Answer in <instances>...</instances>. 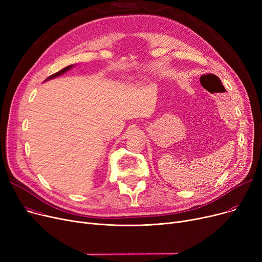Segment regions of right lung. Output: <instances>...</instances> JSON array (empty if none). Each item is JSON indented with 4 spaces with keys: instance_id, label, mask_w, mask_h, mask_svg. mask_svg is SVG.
<instances>
[{
    "instance_id": "add662e5",
    "label": "right lung",
    "mask_w": 262,
    "mask_h": 262,
    "mask_svg": "<svg viewBox=\"0 0 262 262\" xmlns=\"http://www.w3.org/2000/svg\"><path fill=\"white\" fill-rule=\"evenodd\" d=\"M70 68H72V66H68V67H66V68H63V69H61L60 71H58V72H56V73H54V74H52L51 76H49L47 79H50V78H54V77H57V76H59V75H61L62 73H64V72H67L69 69Z\"/></svg>"
}]
</instances>
